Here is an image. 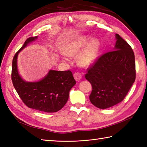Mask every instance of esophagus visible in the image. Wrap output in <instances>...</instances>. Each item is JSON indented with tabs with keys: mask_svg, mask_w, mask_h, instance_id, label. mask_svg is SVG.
Wrapping results in <instances>:
<instances>
[{
	"mask_svg": "<svg viewBox=\"0 0 147 147\" xmlns=\"http://www.w3.org/2000/svg\"><path fill=\"white\" fill-rule=\"evenodd\" d=\"M74 77L77 81H79L82 79V75L79 72H75L74 74Z\"/></svg>",
	"mask_w": 147,
	"mask_h": 147,
	"instance_id": "1",
	"label": "esophagus"
}]
</instances>
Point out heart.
Listing matches in <instances>:
<instances>
[{
  "label": "heart",
  "instance_id": "b5f03b06",
  "mask_svg": "<svg viewBox=\"0 0 147 147\" xmlns=\"http://www.w3.org/2000/svg\"><path fill=\"white\" fill-rule=\"evenodd\" d=\"M90 43V39L86 36H82L77 40L73 41L68 45L66 48V53L69 55H80L88 45L89 46L79 58L80 63L86 66L92 64L98 56L100 44V42L94 40ZM68 57L65 56V59L67 60Z\"/></svg>",
  "mask_w": 147,
  "mask_h": 147
}]
</instances>
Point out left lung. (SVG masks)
<instances>
[{
  "label": "left lung",
  "mask_w": 147,
  "mask_h": 147,
  "mask_svg": "<svg viewBox=\"0 0 147 147\" xmlns=\"http://www.w3.org/2000/svg\"><path fill=\"white\" fill-rule=\"evenodd\" d=\"M116 38L114 50L100 56L85 75L92 87L90 101L100 109L121 102L135 80L134 52L118 34Z\"/></svg>",
  "instance_id": "left-lung-1"
}]
</instances>
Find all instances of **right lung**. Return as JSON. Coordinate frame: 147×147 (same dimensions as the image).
<instances>
[{
  "label": "right lung",
  "mask_w": 147,
  "mask_h": 147,
  "mask_svg": "<svg viewBox=\"0 0 147 147\" xmlns=\"http://www.w3.org/2000/svg\"><path fill=\"white\" fill-rule=\"evenodd\" d=\"M37 38H28L13 58L12 84L22 102L29 108L46 113L57 112L67 103L70 90L76 84L71 71L50 70L43 79L35 82H26L18 73L17 58L19 53Z\"/></svg>",
  "instance_id": "1"
}]
</instances>
